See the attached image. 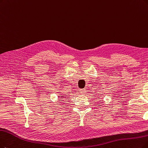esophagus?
Wrapping results in <instances>:
<instances>
[{
  "mask_svg": "<svg viewBox=\"0 0 148 148\" xmlns=\"http://www.w3.org/2000/svg\"><path fill=\"white\" fill-rule=\"evenodd\" d=\"M79 92L81 93V94H85L86 93V90L84 89V88H82V89L79 90Z\"/></svg>",
  "mask_w": 148,
  "mask_h": 148,
  "instance_id": "obj_1",
  "label": "esophagus"
}]
</instances>
